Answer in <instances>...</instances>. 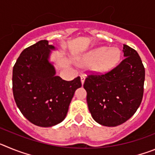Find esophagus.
Listing matches in <instances>:
<instances>
[{
    "label": "esophagus",
    "instance_id": "34e87169",
    "mask_svg": "<svg viewBox=\"0 0 155 155\" xmlns=\"http://www.w3.org/2000/svg\"><path fill=\"white\" fill-rule=\"evenodd\" d=\"M85 74H81V84H83L84 82V80H85Z\"/></svg>",
    "mask_w": 155,
    "mask_h": 155
}]
</instances>
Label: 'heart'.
<instances>
[{"mask_svg": "<svg viewBox=\"0 0 155 155\" xmlns=\"http://www.w3.org/2000/svg\"><path fill=\"white\" fill-rule=\"evenodd\" d=\"M121 57V52L118 48L108 49L106 46H100L93 49L86 54L82 60L83 64H92V69L98 73H105L113 69Z\"/></svg>", "mask_w": 155, "mask_h": 155, "instance_id": "heart-1", "label": "heart"}]
</instances>
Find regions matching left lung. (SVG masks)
<instances>
[{
  "label": "left lung",
  "mask_w": 155,
  "mask_h": 155,
  "mask_svg": "<svg viewBox=\"0 0 155 155\" xmlns=\"http://www.w3.org/2000/svg\"><path fill=\"white\" fill-rule=\"evenodd\" d=\"M124 58L105 74L91 72L84 83L92 118L105 127L124 124L136 113L143 94L145 70L139 54L124 45Z\"/></svg>",
  "instance_id": "left-lung-1"
}]
</instances>
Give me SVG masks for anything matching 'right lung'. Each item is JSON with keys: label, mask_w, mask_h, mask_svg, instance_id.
I'll return each mask as SVG.
<instances>
[{"label": "right lung", "mask_w": 155, "mask_h": 155, "mask_svg": "<svg viewBox=\"0 0 155 155\" xmlns=\"http://www.w3.org/2000/svg\"><path fill=\"white\" fill-rule=\"evenodd\" d=\"M47 40H40L25 49L14 65L12 90L15 101L23 116L31 124L53 127L65 119L77 88L81 87L80 77L64 81L56 76L49 62Z\"/></svg>", "instance_id": "obj_1"}]
</instances>
